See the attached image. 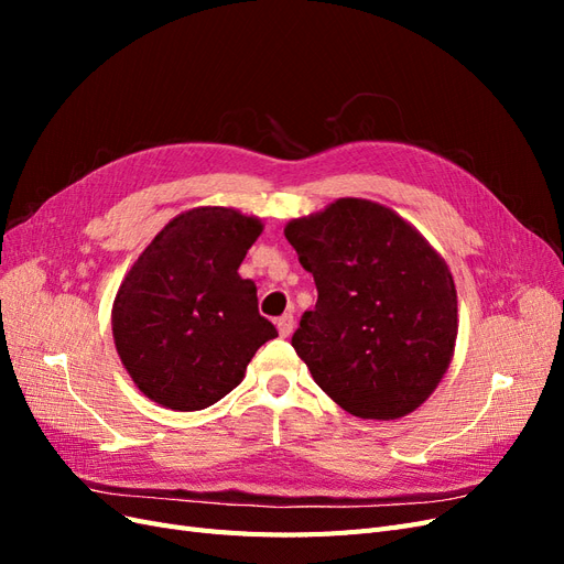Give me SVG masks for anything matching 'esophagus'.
<instances>
[{
	"instance_id": "obj_1",
	"label": "esophagus",
	"mask_w": 564,
	"mask_h": 564,
	"mask_svg": "<svg viewBox=\"0 0 564 564\" xmlns=\"http://www.w3.org/2000/svg\"><path fill=\"white\" fill-rule=\"evenodd\" d=\"M278 332H280L282 338L292 336V332H294V315H282V317L278 319Z\"/></svg>"
}]
</instances>
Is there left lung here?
<instances>
[{
	"instance_id": "left-lung-1",
	"label": "left lung",
	"mask_w": 564,
	"mask_h": 564,
	"mask_svg": "<svg viewBox=\"0 0 564 564\" xmlns=\"http://www.w3.org/2000/svg\"><path fill=\"white\" fill-rule=\"evenodd\" d=\"M284 237L317 284L315 311L292 338L315 383L352 416L412 414L454 357L447 261L406 218L362 197L292 218Z\"/></svg>"
}]
</instances>
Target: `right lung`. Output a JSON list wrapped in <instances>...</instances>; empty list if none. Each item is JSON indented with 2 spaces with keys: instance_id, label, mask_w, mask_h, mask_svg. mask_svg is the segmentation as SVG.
Returning a JSON list of instances; mask_svg holds the SVG:
<instances>
[{
  "instance_id": "obj_1",
  "label": "right lung",
  "mask_w": 564,
  "mask_h": 564,
  "mask_svg": "<svg viewBox=\"0 0 564 564\" xmlns=\"http://www.w3.org/2000/svg\"><path fill=\"white\" fill-rule=\"evenodd\" d=\"M263 232L232 207H195L155 235L119 284L112 338L143 395L174 412L207 409L245 379L278 329L237 268Z\"/></svg>"
}]
</instances>
